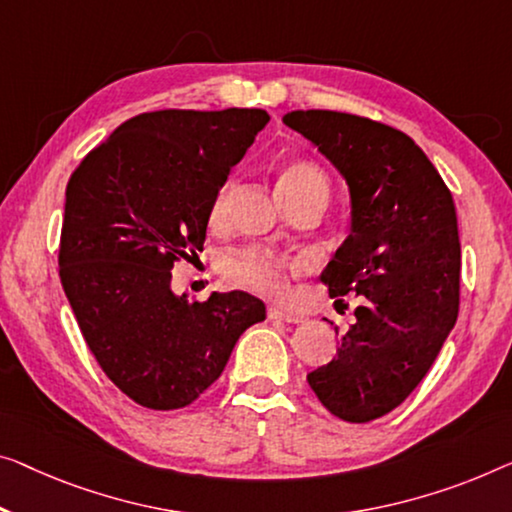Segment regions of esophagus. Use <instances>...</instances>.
Wrapping results in <instances>:
<instances>
[{
	"mask_svg": "<svg viewBox=\"0 0 512 512\" xmlns=\"http://www.w3.org/2000/svg\"><path fill=\"white\" fill-rule=\"evenodd\" d=\"M266 315H269L271 319H280V322H287V324L303 322L301 315H296V312H289V310H282V308H276V305L266 310Z\"/></svg>",
	"mask_w": 512,
	"mask_h": 512,
	"instance_id": "34e87169",
	"label": "esophagus"
}]
</instances>
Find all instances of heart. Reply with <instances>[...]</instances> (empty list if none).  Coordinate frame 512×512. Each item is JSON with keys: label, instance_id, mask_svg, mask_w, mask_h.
Instances as JSON below:
<instances>
[{"label": "heart", "instance_id": "obj_1", "mask_svg": "<svg viewBox=\"0 0 512 512\" xmlns=\"http://www.w3.org/2000/svg\"><path fill=\"white\" fill-rule=\"evenodd\" d=\"M278 190L282 200H296V197L324 195L329 197L331 183L324 170L312 160H292L278 177ZM232 183H223L218 193L213 195L209 207V223L218 225L225 218L227 200H230ZM301 269V259L276 253V250L262 246H248L234 253H227L220 259V273L234 282V285L253 289L271 299H282L287 294V276L289 271Z\"/></svg>", "mask_w": 512, "mask_h": 512}]
</instances>
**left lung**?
Returning a JSON list of instances; mask_svg holds the SVG:
<instances>
[{"mask_svg": "<svg viewBox=\"0 0 512 512\" xmlns=\"http://www.w3.org/2000/svg\"><path fill=\"white\" fill-rule=\"evenodd\" d=\"M282 121L338 167L352 193V232L322 282L361 305L338 356L308 384L333 416L370 423L409 398L455 326L462 257L453 195L398 128L333 110H294Z\"/></svg>", "mask_w": 512, "mask_h": 512, "instance_id": "obj_1", "label": "left lung"}]
</instances>
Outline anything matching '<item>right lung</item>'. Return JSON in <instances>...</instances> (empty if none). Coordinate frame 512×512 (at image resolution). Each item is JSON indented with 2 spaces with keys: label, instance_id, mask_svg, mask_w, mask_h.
<instances>
[{
  "label": "right lung",
  "instance_id": "right-lung-1",
  "mask_svg": "<svg viewBox=\"0 0 512 512\" xmlns=\"http://www.w3.org/2000/svg\"><path fill=\"white\" fill-rule=\"evenodd\" d=\"M269 119L255 108L137 114L68 179L61 287L96 363L142 407L195 402L266 317L248 292L188 301L170 282L202 250L213 195Z\"/></svg>",
  "mask_w": 512,
  "mask_h": 512
}]
</instances>
